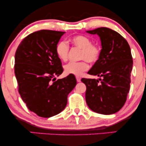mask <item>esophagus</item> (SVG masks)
<instances>
[{"label":"esophagus","mask_w":146,"mask_h":146,"mask_svg":"<svg viewBox=\"0 0 146 146\" xmlns=\"http://www.w3.org/2000/svg\"><path fill=\"white\" fill-rule=\"evenodd\" d=\"M76 80H77V82H81V78H80V77L76 76Z\"/></svg>","instance_id":"34e87169"}]
</instances>
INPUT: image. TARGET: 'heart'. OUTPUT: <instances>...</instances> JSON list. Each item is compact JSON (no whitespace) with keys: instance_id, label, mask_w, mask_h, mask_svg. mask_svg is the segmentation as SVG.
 Masks as SVG:
<instances>
[{"instance_id":"heart-1","label":"heart","mask_w":146,"mask_h":146,"mask_svg":"<svg viewBox=\"0 0 146 146\" xmlns=\"http://www.w3.org/2000/svg\"><path fill=\"white\" fill-rule=\"evenodd\" d=\"M71 42L74 46L81 49L80 59L83 60L78 62H71L64 66V72L67 75H74L80 76L84 71L88 68V62L95 63L100 56L101 48L96 44H92L90 38L84 36H75L71 39ZM69 46L66 41L62 40L56 45V52L58 58L62 61H66L68 58Z\"/></svg>"}]
</instances>
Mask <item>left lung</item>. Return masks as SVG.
I'll use <instances>...</instances> for the list:
<instances>
[{
  "mask_svg": "<svg viewBox=\"0 0 146 146\" xmlns=\"http://www.w3.org/2000/svg\"><path fill=\"white\" fill-rule=\"evenodd\" d=\"M86 33L98 35L102 44L100 58L88 71L100 78L81 80L86 86V104L95 113L111 115L123 106L130 90L133 64L130 46L119 33L109 28L100 27Z\"/></svg>",
  "mask_w": 146,
  "mask_h": 146,
  "instance_id": "obj_1",
  "label": "left lung"
}]
</instances>
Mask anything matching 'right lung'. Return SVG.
Returning <instances> with one entry per match:
<instances>
[{
  "label": "right lung",
  "mask_w": 146,
  "mask_h": 146,
  "mask_svg": "<svg viewBox=\"0 0 146 146\" xmlns=\"http://www.w3.org/2000/svg\"><path fill=\"white\" fill-rule=\"evenodd\" d=\"M65 32L40 30L23 39L15 54L14 71L22 100L31 111L48 118L61 113L77 84L73 75L56 80L63 72L56 48Z\"/></svg>",
  "instance_id": "add662e5"
}]
</instances>
